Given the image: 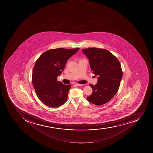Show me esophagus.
Segmentation results:
<instances>
[{
  "instance_id": "esophagus-1",
  "label": "esophagus",
  "mask_w": 153,
  "mask_h": 153,
  "mask_svg": "<svg viewBox=\"0 0 153 153\" xmlns=\"http://www.w3.org/2000/svg\"><path fill=\"white\" fill-rule=\"evenodd\" d=\"M75 85H76L78 86H82V85H82V84H79V83H76Z\"/></svg>"
}]
</instances>
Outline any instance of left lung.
<instances>
[{"label":"left lung","mask_w":153,"mask_h":153,"mask_svg":"<svg viewBox=\"0 0 153 153\" xmlns=\"http://www.w3.org/2000/svg\"><path fill=\"white\" fill-rule=\"evenodd\" d=\"M82 51L89 61L93 73L98 76L96 85H89L93 93L87 100L95 105H103L118 90L123 76L121 66L117 58L107 50L92 48Z\"/></svg>","instance_id":"8db88e82"}]
</instances>
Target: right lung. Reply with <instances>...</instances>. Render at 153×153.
Masks as SVG:
<instances>
[{"instance_id":"add662e5","label":"right lung","mask_w":153,"mask_h":153,"mask_svg":"<svg viewBox=\"0 0 153 153\" xmlns=\"http://www.w3.org/2000/svg\"><path fill=\"white\" fill-rule=\"evenodd\" d=\"M79 50V48L49 50L36 61L32 83L39 99L46 106L58 107L67 101L71 85H64L57 81V77L63 71L67 60Z\"/></svg>"}]
</instances>
